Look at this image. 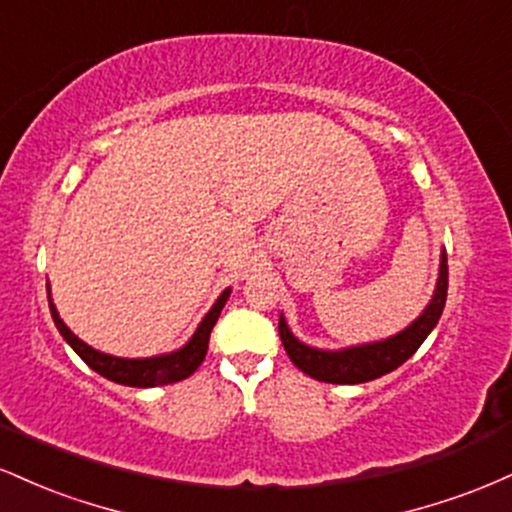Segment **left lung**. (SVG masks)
Listing matches in <instances>:
<instances>
[{"instance_id": "left-lung-1", "label": "left lung", "mask_w": 512, "mask_h": 512, "mask_svg": "<svg viewBox=\"0 0 512 512\" xmlns=\"http://www.w3.org/2000/svg\"><path fill=\"white\" fill-rule=\"evenodd\" d=\"M445 298H448V255L443 252L433 301L428 303V308L424 310V315H421L419 320L411 322L407 330L395 334L392 339L366 346H354V349L346 351H317L301 344L293 337L289 327H286L284 317H279V337L286 354H289L293 361V366L303 370L310 378L320 380V383L334 385L368 383V380L392 373V370L402 366V363L424 344V339L431 334L433 327L438 325L440 315H443Z\"/></svg>"}]
</instances>
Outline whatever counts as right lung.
Wrapping results in <instances>:
<instances>
[{
	"label": "right lung",
	"instance_id": "add662e5",
	"mask_svg": "<svg viewBox=\"0 0 512 512\" xmlns=\"http://www.w3.org/2000/svg\"><path fill=\"white\" fill-rule=\"evenodd\" d=\"M228 293H231V289L221 293L219 301L214 303V308L209 310L207 317H204L202 325L197 327L195 337H192L190 342L182 346L180 351H173V354L156 356V358H115V356L101 354V351L91 349V346L84 344L79 337H74V334L69 332V327L60 320V315H57L55 305L52 303H50V313H52V320H55L57 330H60V334L67 339V344L72 346L76 354L84 358L88 368H93L98 375L113 380V383L129 385V387H154V385H170V383H178V380H185L187 375H192L199 366H202L204 356H207L209 351L211 330H214L223 305L228 301Z\"/></svg>",
	"mask_w": 512,
	"mask_h": 512
}]
</instances>
